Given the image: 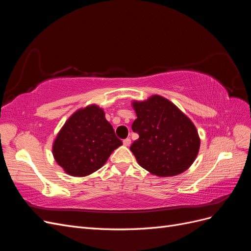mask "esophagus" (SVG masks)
I'll return each mask as SVG.
<instances>
[{"label": "esophagus", "instance_id": "1", "mask_svg": "<svg viewBox=\"0 0 251 251\" xmlns=\"http://www.w3.org/2000/svg\"><path fill=\"white\" fill-rule=\"evenodd\" d=\"M124 144H125L126 147H128V146H130V144H131V139H130V138L125 139V140H124Z\"/></svg>", "mask_w": 251, "mask_h": 251}]
</instances>
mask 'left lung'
Instances as JSON below:
<instances>
[{
	"instance_id": "left-lung-1",
	"label": "left lung",
	"mask_w": 251,
	"mask_h": 251,
	"mask_svg": "<svg viewBox=\"0 0 251 251\" xmlns=\"http://www.w3.org/2000/svg\"><path fill=\"white\" fill-rule=\"evenodd\" d=\"M137 118L132 130L139 134L130 150L141 168L159 177L185 172L200 149L198 131L176 104L160 95L133 100Z\"/></svg>"
}]
</instances>
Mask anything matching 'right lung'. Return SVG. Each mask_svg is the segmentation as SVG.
<instances>
[{"label": "right lung", "mask_w": 251, "mask_h": 251, "mask_svg": "<svg viewBox=\"0 0 251 251\" xmlns=\"http://www.w3.org/2000/svg\"><path fill=\"white\" fill-rule=\"evenodd\" d=\"M123 142L97 104L74 112L53 141L57 164L73 177H86L100 170Z\"/></svg>", "instance_id": "1"}]
</instances>
